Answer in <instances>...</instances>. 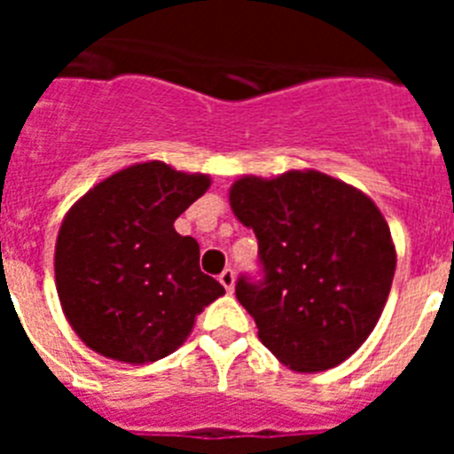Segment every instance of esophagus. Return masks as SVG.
<instances>
[{
  "label": "esophagus",
  "instance_id": "obj_1",
  "mask_svg": "<svg viewBox=\"0 0 454 454\" xmlns=\"http://www.w3.org/2000/svg\"><path fill=\"white\" fill-rule=\"evenodd\" d=\"M220 284H223L224 286V291L227 293H231L234 291V284H236V275H234V270H231V268H224L223 272H220Z\"/></svg>",
  "mask_w": 454,
  "mask_h": 454
}]
</instances>
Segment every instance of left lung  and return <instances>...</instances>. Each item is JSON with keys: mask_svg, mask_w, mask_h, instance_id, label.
Returning <instances> with one entry per match:
<instances>
[{"mask_svg": "<svg viewBox=\"0 0 454 454\" xmlns=\"http://www.w3.org/2000/svg\"><path fill=\"white\" fill-rule=\"evenodd\" d=\"M236 218L254 231L263 279L240 277L236 298L272 355L298 372L343 364L382 316L395 272V246L366 192L318 170L230 188Z\"/></svg>", "mask_w": 454, "mask_h": 454, "instance_id": "obj_1", "label": "left lung"}]
</instances>
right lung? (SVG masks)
<instances>
[{"label":"right lung","instance_id":"obj_1","mask_svg":"<svg viewBox=\"0 0 454 454\" xmlns=\"http://www.w3.org/2000/svg\"><path fill=\"white\" fill-rule=\"evenodd\" d=\"M211 177L163 161L114 172L72 204L56 239L63 314L90 350L150 364L177 350L224 288L200 270V246L175 220Z\"/></svg>","mask_w":454,"mask_h":454}]
</instances>
